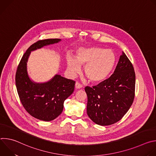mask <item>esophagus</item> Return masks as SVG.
Here are the masks:
<instances>
[{"label":"esophagus","instance_id":"1","mask_svg":"<svg viewBox=\"0 0 156 156\" xmlns=\"http://www.w3.org/2000/svg\"><path fill=\"white\" fill-rule=\"evenodd\" d=\"M75 87L76 89H80L81 87H83V85H81V84H80L78 82H76L75 83Z\"/></svg>","mask_w":156,"mask_h":156}]
</instances>
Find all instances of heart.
I'll use <instances>...</instances> for the list:
<instances>
[{
	"label": "heart",
	"instance_id": "b5f03b06",
	"mask_svg": "<svg viewBox=\"0 0 156 156\" xmlns=\"http://www.w3.org/2000/svg\"><path fill=\"white\" fill-rule=\"evenodd\" d=\"M117 61L114 52L99 47L82 48L76 50L75 58L66 57L67 69L72 75L78 73L84 66V74L94 83L105 80L112 72Z\"/></svg>",
	"mask_w": 156,
	"mask_h": 156
}]
</instances>
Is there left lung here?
Listing matches in <instances>:
<instances>
[{
  "instance_id": "left-lung-1",
  "label": "left lung",
  "mask_w": 156,
  "mask_h": 156,
  "mask_svg": "<svg viewBox=\"0 0 156 156\" xmlns=\"http://www.w3.org/2000/svg\"><path fill=\"white\" fill-rule=\"evenodd\" d=\"M87 114L95 123L112 125L126 114L135 98V73L122 52L114 73L97 86H86Z\"/></svg>"
}]
</instances>
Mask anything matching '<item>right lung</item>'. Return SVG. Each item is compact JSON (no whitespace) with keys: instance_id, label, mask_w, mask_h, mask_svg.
Wrapping results in <instances>:
<instances>
[{"instance_id":"obj_1","label":"right lung","mask_w":156,"mask_h":156,"mask_svg":"<svg viewBox=\"0 0 156 156\" xmlns=\"http://www.w3.org/2000/svg\"><path fill=\"white\" fill-rule=\"evenodd\" d=\"M60 39L38 41L27 49L17 68L15 83L22 105L33 117L49 122L61 114L63 103L73 93L75 82L56 74L49 81L36 83L29 76L27 63L31 52L59 42Z\"/></svg>"}]
</instances>
